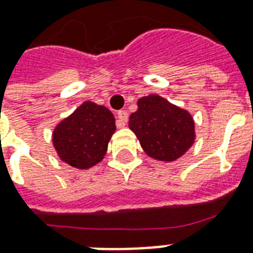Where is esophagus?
Wrapping results in <instances>:
<instances>
[{"instance_id": "34e87169", "label": "esophagus", "mask_w": 253, "mask_h": 253, "mask_svg": "<svg viewBox=\"0 0 253 253\" xmlns=\"http://www.w3.org/2000/svg\"><path fill=\"white\" fill-rule=\"evenodd\" d=\"M127 119H128V114L127 111H119L118 112V126L123 127L126 125Z\"/></svg>"}]
</instances>
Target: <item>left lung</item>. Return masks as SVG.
Segmentation results:
<instances>
[{
  "label": "left lung",
  "mask_w": 253,
  "mask_h": 253,
  "mask_svg": "<svg viewBox=\"0 0 253 253\" xmlns=\"http://www.w3.org/2000/svg\"><path fill=\"white\" fill-rule=\"evenodd\" d=\"M138 110L128 119L142 149L150 158L173 162L181 158L196 141V125L188 110L160 95L138 99Z\"/></svg>",
  "instance_id": "8db88e82"
}]
</instances>
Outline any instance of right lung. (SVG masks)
I'll return each instance as SVG.
<instances>
[{
	"label": "right lung",
	"mask_w": 253,
	"mask_h": 253,
	"mask_svg": "<svg viewBox=\"0 0 253 253\" xmlns=\"http://www.w3.org/2000/svg\"><path fill=\"white\" fill-rule=\"evenodd\" d=\"M115 130V118L107 107L84 102L56 125L52 143L64 164L87 170L104 158Z\"/></svg>",
	"instance_id": "1"
}]
</instances>
